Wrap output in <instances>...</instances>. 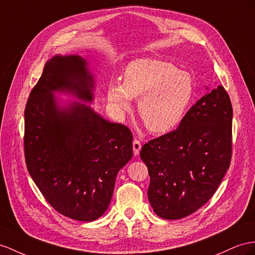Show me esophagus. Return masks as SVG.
<instances>
[{
  "label": "esophagus",
  "instance_id": "1",
  "mask_svg": "<svg viewBox=\"0 0 255 255\" xmlns=\"http://www.w3.org/2000/svg\"><path fill=\"white\" fill-rule=\"evenodd\" d=\"M141 143H140V141H138V140H134L133 142H132V147H133V155L134 156H138L139 155V153H140V149H141Z\"/></svg>",
  "mask_w": 255,
  "mask_h": 255
}]
</instances>
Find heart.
I'll return each instance as SVG.
<instances>
[{
  "mask_svg": "<svg viewBox=\"0 0 255 255\" xmlns=\"http://www.w3.org/2000/svg\"><path fill=\"white\" fill-rule=\"evenodd\" d=\"M191 76L173 64L158 59H138L124 71L123 83L108 86V101L120 116L138 100V112L148 131H170L183 119L193 98Z\"/></svg>",
  "mask_w": 255,
  "mask_h": 255,
  "instance_id": "heart-1",
  "label": "heart"
}]
</instances>
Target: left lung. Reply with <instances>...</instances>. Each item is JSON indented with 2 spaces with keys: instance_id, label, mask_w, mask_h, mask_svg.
Instances as JSON below:
<instances>
[{
  "instance_id": "8db88e82",
  "label": "left lung",
  "mask_w": 255,
  "mask_h": 255,
  "mask_svg": "<svg viewBox=\"0 0 255 255\" xmlns=\"http://www.w3.org/2000/svg\"><path fill=\"white\" fill-rule=\"evenodd\" d=\"M207 93L179 127L145 143L140 157L149 174L147 197L166 220L194 213L210 199L230 168L233 108L224 87Z\"/></svg>"
}]
</instances>
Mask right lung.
I'll list each match as a JSON object with an SVG mask.
<instances>
[{"mask_svg": "<svg viewBox=\"0 0 255 255\" xmlns=\"http://www.w3.org/2000/svg\"><path fill=\"white\" fill-rule=\"evenodd\" d=\"M89 65L78 55L51 57L24 111V156L32 180L58 212L83 222L107 211L116 175L132 157L129 128L86 104L94 102L96 91Z\"/></svg>", "mask_w": 255, "mask_h": 255, "instance_id": "add662e5", "label": "right lung"}]
</instances>
